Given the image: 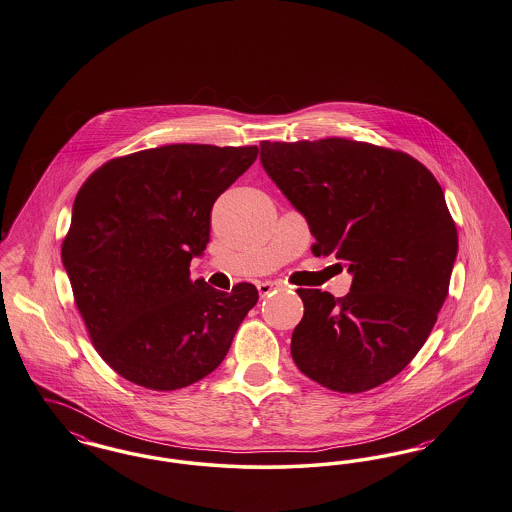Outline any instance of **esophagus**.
I'll use <instances>...</instances> for the list:
<instances>
[{
	"instance_id": "1",
	"label": "esophagus",
	"mask_w": 512,
	"mask_h": 512,
	"mask_svg": "<svg viewBox=\"0 0 512 512\" xmlns=\"http://www.w3.org/2000/svg\"><path fill=\"white\" fill-rule=\"evenodd\" d=\"M257 289H259V295H261V297H266V295H270V293L276 291V289H284V286L278 284V282H259Z\"/></svg>"
}]
</instances>
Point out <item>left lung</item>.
Instances as JSON below:
<instances>
[{
	"label": "left lung",
	"mask_w": 512,
	"mask_h": 512,
	"mask_svg": "<svg viewBox=\"0 0 512 512\" xmlns=\"http://www.w3.org/2000/svg\"><path fill=\"white\" fill-rule=\"evenodd\" d=\"M261 164L307 219L312 253L352 274L343 299L297 289V368L337 392L383 385L425 345L448 297L457 230L442 186L408 154L348 139L263 141Z\"/></svg>",
	"instance_id": "1"
}]
</instances>
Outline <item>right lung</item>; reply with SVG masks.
<instances>
[{
  "label": "right lung",
  "mask_w": 512,
  "mask_h": 512,
  "mask_svg": "<svg viewBox=\"0 0 512 512\" xmlns=\"http://www.w3.org/2000/svg\"><path fill=\"white\" fill-rule=\"evenodd\" d=\"M257 154L169 144L110 160L80 188L62 265L93 345L123 379L183 389L225 360L259 293L192 282L188 266L204 255L215 200Z\"/></svg>",
  "instance_id": "1"
}]
</instances>
